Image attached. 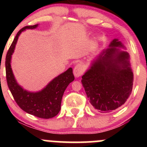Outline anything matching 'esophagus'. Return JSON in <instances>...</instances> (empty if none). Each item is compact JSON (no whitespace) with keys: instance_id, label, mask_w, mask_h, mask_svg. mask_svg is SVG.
<instances>
[{"instance_id":"34e87169","label":"esophagus","mask_w":147,"mask_h":147,"mask_svg":"<svg viewBox=\"0 0 147 147\" xmlns=\"http://www.w3.org/2000/svg\"><path fill=\"white\" fill-rule=\"evenodd\" d=\"M84 69L83 65L81 63H77L75 66V68H74L73 73L76 77H79L82 75V74L84 73Z\"/></svg>"}]
</instances>
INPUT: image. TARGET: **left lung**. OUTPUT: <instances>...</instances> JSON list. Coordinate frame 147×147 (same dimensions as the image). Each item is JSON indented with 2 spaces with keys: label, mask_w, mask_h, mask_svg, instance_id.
I'll list each match as a JSON object with an SVG mask.
<instances>
[{
  "label": "left lung",
  "mask_w": 147,
  "mask_h": 147,
  "mask_svg": "<svg viewBox=\"0 0 147 147\" xmlns=\"http://www.w3.org/2000/svg\"><path fill=\"white\" fill-rule=\"evenodd\" d=\"M109 47L94 61L82 80L90 104L101 113L119 109L129 98L133 88L129 55L116 48L124 47L117 39H114Z\"/></svg>",
  "instance_id": "left-lung-1"
}]
</instances>
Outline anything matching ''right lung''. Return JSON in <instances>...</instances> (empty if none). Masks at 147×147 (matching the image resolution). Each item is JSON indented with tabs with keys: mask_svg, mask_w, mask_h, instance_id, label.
Masks as SVG:
<instances>
[{
	"mask_svg": "<svg viewBox=\"0 0 147 147\" xmlns=\"http://www.w3.org/2000/svg\"><path fill=\"white\" fill-rule=\"evenodd\" d=\"M38 25L25 26L18 31L9 47L5 58L6 79L10 92L18 106L26 113L37 117L49 119L56 116L61 109L63 92L69 84L75 79L72 68H70L48 84L38 92H30L16 82L11 68V58L20 34L25 29H34Z\"/></svg>",
	"mask_w": 147,
	"mask_h": 147,
	"instance_id": "1",
	"label": "right lung"
}]
</instances>
